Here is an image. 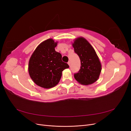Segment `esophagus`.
I'll return each instance as SVG.
<instances>
[{"label": "esophagus", "instance_id": "34e87169", "mask_svg": "<svg viewBox=\"0 0 131 131\" xmlns=\"http://www.w3.org/2000/svg\"><path fill=\"white\" fill-rule=\"evenodd\" d=\"M68 65L70 66V61H69V62H68Z\"/></svg>", "mask_w": 131, "mask_h": 131}]
</instances>
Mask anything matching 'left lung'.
Listing matches in <instances>:
<instances>
[{"instance_id": "8db88e82", "label": "left lung", "mask_w": 131, "mask_h": 131, "mask_svg": "<svg viewBox=\"0 0 131 131\" xmlns=\"http://www.w3.org/2000/svg\"><path fill=\"white\" fill-rule=\"evenodd\" d=\"M74 52L80 58V69L74 74L76 80L82 85L96 82L101 72V64L92 46L84 38H79L73 44Z\"/></svg>"}]
</instances>
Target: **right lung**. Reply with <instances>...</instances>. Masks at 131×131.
<instances>
[{
  "instance_id": "add662e5",
  "label": "right lung",
  "mask_w": 131,
  "mask_h": 131,
  "mask_svg": "<svg viewBox=\"0 0 131 131\" xmlns=\"http://www.w3.org/2000/svg\"><path fill=\"white\" fill-rule=\"evenodd\" d=\"M57 43L52 39L43 41L31 55L28 71L31 79L37 85L45 89L56 86L60 80L62 71L68 68L62 61L61 54L55 51Z\"/></svg>"
}]
</instances>
